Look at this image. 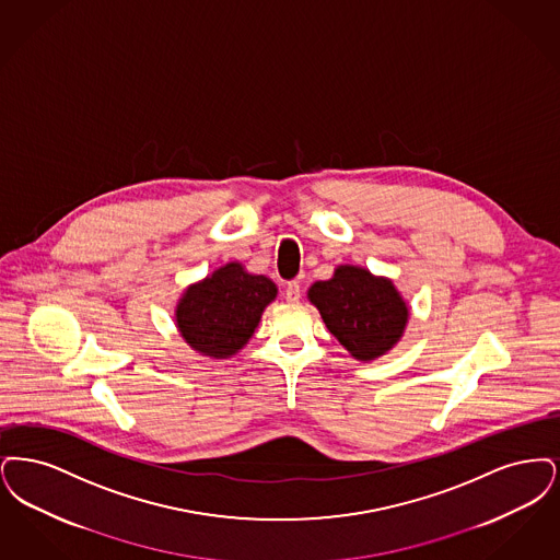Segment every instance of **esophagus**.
I'll return each instance as SVG.
<instances>
[{"label":"esophagus","mask_w":560,"mask_h":560,"mask_svg":"<svg viewBox=\"0 0 560 560\" xmlns=\"http://www.w3.org/2000/svg\"><path fill=\"white\" fill-rule=\"evenodd\" d=\"M284 296H287V301L296 303V301L301 299V284H299L296 280H291V282L287 284V289H284Z\"/></svg>","instance_id":"1"}]
</instances>
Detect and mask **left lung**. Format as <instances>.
Masks as SVG:
<instances>
[{
  "label": "left lung",
  "instance_id": "8db88e82",
  "mask_svg": "<svg viewBox=\"0 0 560 560\" xmlns=\"http://www.w3.org/2000/svg\"><path fill=\"white\" fill-rule=\"evenodd\" d=\"M307 294L326 328L360 362L387 353L404 335L406 303L390 280L365 269L341 266L335 278L316 282Z\"/></svg>",
  "mask_w": 560,
  "mask_h": 560
}]
</instances>
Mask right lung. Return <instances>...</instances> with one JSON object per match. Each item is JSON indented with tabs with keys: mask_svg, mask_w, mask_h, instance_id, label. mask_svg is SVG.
Instances as JSON below:
<instances>
[{
	"mask_svg": "<svg viewBox=\"0 0 560 560\" xmlns=\"http://www.w3.org/2000/svg\"><path fill=\"white\" fill-rule=\"evenodd\" d=\"M276 292V284L266 276H253L241 264H228L184 292L175 312L177 328L196 351L218 360L230 358L253 337Z\"/></svg>",
	"mask_w": 560,
	"mask_h": 560,
	"instance_id": "obj_1",
	"label": "right lung"
}]
</instances>
